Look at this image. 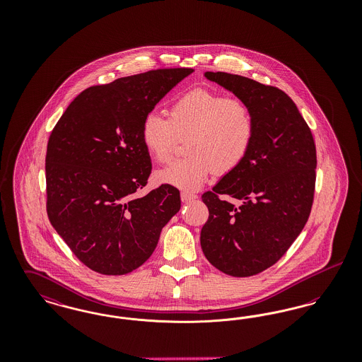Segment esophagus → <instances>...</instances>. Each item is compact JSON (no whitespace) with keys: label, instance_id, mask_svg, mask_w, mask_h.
Returning <instances> with one entry per match:
<instances>
[{"label":"esophagus","instance_id":"obj_1","mask_svg":"<svg viewBox=\"0 0 362 362\" xmlns=\"http://www.w3.org/2000/svg\"><path fill=\"white\" fill-rule=\"evenodd\" d=\"M180 198H182V201H183V202H189V201L197 199L198 197H197L194 192H189V191H182Z\"/></svg>","mask_w":362,"mask_h":362}]
</instances>
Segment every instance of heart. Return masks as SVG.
<instances>
[{
	"mask_svg": "<svg viewBox=\"0 0 362 362\" xmlns=\"http://www.w3.org/2000/svg\"><path fill=\"white\" fill-rule=\"evenodd\" d=\"M257 134L251 107L235 96L195 88L182 93L168 108V118L158 112L145 115L141 141L157 163H165L177 138H187L186 153L156 173L160 183L176 189H199L210 173L238 170L250 155Z\"/></svg>",
	"mask_w": 362,
	"mask_h": 362,
	"instance_id": "1",
	"label": "heart"
}]
</instances>
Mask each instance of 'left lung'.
Segmentation results:
<instances>
[{"label":"left lung","mask_w":362,"mask_h":362,"mask_svg":"<svg viewBox=\"0 0 362 362\" xmlns=\"http://www.w3.org/2000/svg\"><path fill=\"white\" fill-rule=\"evenodd\" d=\"M205 77L251 107L257 134L240 167L202 195L209 218L201 247L225 274L255 276L285 255L308 221L316 182L315 141L284 90L224 71H206Z\"/></svg>","instance_id":"8db88e82"}]
</instances>
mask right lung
Instances as JSON below:
<instances>
[{"mask_svg": "<svg viewBox=\"0 0 362 362\" xmlns=\"http://www.w3.org/2000/svg\"><path fill=\"white\" fill-rule=\"evenodd\" d=\"M194 69L149 70L83 90L52 129L46 153L47 216L86 267L104 276L136 270L180 209L179 189L145 197L151 156L141 124Z\"/></svg>", "mask_w": 362, "mask_h": 362, "instance_id": "right-lung-1", "label": "right lung"}]
</instances>
